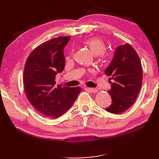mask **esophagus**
<instances>
[{
    "label": "esophagus",
    "instance_id": "34e87169",
    "mask_svg": "<svg viewBox=\"0 0 159 159\" xmlns=\"http://www.w3.org/2000/svg\"><path fill=\"white\" fill-rule=\"evenodd\" d=\"M85 89L89 90L90 92L93 93H96L98 91V90L97 89V88H85Z\"/></svg>",
    "mask_w": 159,
    "mask_h": 159
}]
</instances>
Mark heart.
I'll list each match as a JSON object with an SVG mask.
<instances>
[{
    "label": "heart",
    "instance_id": "obj_1",
    "mask_svg": "<svg viewBox=\"0 0 159 159\" xmlns=\"http://www.w3.org/2000/svg\"><path fill=\"white\" fill-rule=\"evenodd\" d=\"M83 44L90 48L95 55L103 54L106 50V45L104 41L99 38L92 37L83 41Z\"/></svg>",
    "mask_w": 159,
    "mask_h": 159
}]
</instances>
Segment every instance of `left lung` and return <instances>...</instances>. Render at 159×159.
Returning a JSON list of instances; mask_svg holds the SVG:
<instances>
[{"label": "left lung", "mask_w": 159, "mask_h": 159, "mask_svg": "<svg viewBox=\"0 0 159 159\" xmlns=\"http://www.w3.org/2000/svg\"><path fill=\"white\" fill-rule=\"evenodd\" d=\"M104 72L111 76V88L108 93L112 99L106 110L112 114L125 111L135 102L142 87L143 76L138 53L130 44L119 45Z\"/></svg>", "instance_id": "8db88e82"}]
</instances>
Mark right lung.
<instances>
[{
  "label": "right lung",
  "mask_w": 159,
  "mask_h": 159,
  "mask_svg": "<svg viewBox=\"0 0 159 159\" xmlns=\"http://www.w3.org/2000/svg\"><path fill=\"white\" fill-rule=\"evenodd\" d=\"M70 39L61 36L43 43L26 61L24 85L29 102L47 117L57 118L70 109L81 91L80 87L55 85V76L64 70V48Z\"/></svg>",
  "instance_id": "right-lung-1"
}]
</instances>
